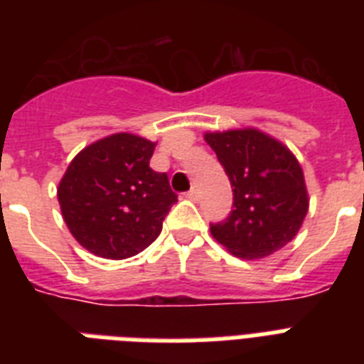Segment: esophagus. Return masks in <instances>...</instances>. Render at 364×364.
<instances>
[{"instance_id": "esophagus-1", "label": "esophagus", "mask_w": 364, "mask_h": 364, "mask_svg": "<svg viewBox=\"0 0 364 364\" xmlns=\"http://www.w3.org/2000/svg\"><path fill=\"white\" fill-rule=\"evenodd\" d=\"M187 198L188 200H198V188H196V187L191 188V191L187 193Z\"/></svg>"}]
</instances>
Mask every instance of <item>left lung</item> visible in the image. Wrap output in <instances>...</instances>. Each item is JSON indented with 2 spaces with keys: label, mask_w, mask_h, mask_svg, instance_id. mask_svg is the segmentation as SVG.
Returning <instances> with one entry per match:
<instances>
[{
  "label": "left lung",
  "mask_w": 364,
  "mask_h": 364,
  "mask_svg": "<svg viewBox=\"0 0 364 364\" xmlns=\"http://www.w3.org/2000/svg\"><path fill=\"white\" fill-rule=\"evenodd\" d=\"M205 141L232 185V211L211 223V236L242 259H262L296 236L308 213L299 160L283 143L255 128L208 132Z\"/></svg>",
  "instance_id": "1"
}]
</instances>
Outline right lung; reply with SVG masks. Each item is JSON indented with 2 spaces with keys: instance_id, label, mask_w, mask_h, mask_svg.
Here are the masks:
<instances>
[{
  "instance_id": "add662e5",
  "label": "right lung",
  "mask_w": 364,
  "mask_h": 364,
  "mask_svg": "<svg viewBox=\"0 0 364 364\" xmlns=\"http://www.w3.org/2000/svg\"><path fill=\"white\" fill-rule=\"evenodd\" d=\"M154 143L113 134L71 160L58 202L73 238L90 253L121 260L141 253L162 230L177 202L166 173L149 168Z\"/></svg>"
}]
</instances>
